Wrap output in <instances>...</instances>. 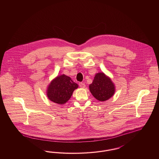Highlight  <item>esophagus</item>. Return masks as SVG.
<instances>
[{
  "mask_svg": "<svg viewBox=\"0 0 159 159\" xmlns=\"http://www.w3.org/2000/svg\"><path fill=\"white\" fill-rule=\"evenodd\" d=\"M79 86H80V88H85V86H86L85 84L84 83H82V82H80V83H79Z\"/></svg>",
  "mask_w": 159,
  "mask_h": 159,
  "instance_id": "obj_1",
  "label": "esophagus"
}]
</instances>
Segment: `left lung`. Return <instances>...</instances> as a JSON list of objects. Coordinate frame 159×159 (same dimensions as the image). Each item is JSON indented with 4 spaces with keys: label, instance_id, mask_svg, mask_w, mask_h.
I'll use <instances>...</instances> for the list:
<instances>
[{
    "label": "left lung",
    "instance_id": "left-lung-1",
    "mask_svg": "<svg viewBox=\"0 0 159 159\" xmlns=\"http://www.w3.org/2000/svg\"><path fill=\"white\" fill-rule=\"evenodd\" d=\"M92 95L100 101L110 98L114 93L115 88L111 79L103 73L97 74L92 83L89 85Z\"/></svg>",
    "mask_w": 159,
    "mask_h": 159
}]
</instances>
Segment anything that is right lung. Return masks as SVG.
Masks as SVG:
<instances>
[{
  "label": "right lung",
  "instance_id": "obj_1",
  "mask_svg": "<svg viewBox=\"0 0 159 159\" xmlns=\"http://www.w3.org/2000/svg\"><path fill=\"white\" fill-rule=\"evenodd\" d=\"M78 85L70 77L62 75L58 76L49 84L47 91L48 98L58 104H64L71 98Z\"/></svg>",
  "mask_w": 159,
  "mask_h": 159
}]
</instances>
